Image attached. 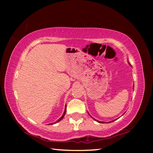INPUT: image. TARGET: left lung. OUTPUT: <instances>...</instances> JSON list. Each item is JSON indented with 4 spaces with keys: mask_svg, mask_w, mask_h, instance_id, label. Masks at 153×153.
I'll use <instances>...</instances> for the list:
<instances>
[{
    "mask_svg": "<svg viewBox=\"0 0 153 153\" xmlns=\"http://www.w3.org/2000/svg\"><path fill=\"white\" fill-rule=\"evenodd\" d=\"M101 123H102V122H101ZM102 123H103V122H102Z\"/></svg>",
    "mask_w": 153,
    "mask_h": 153,
    "instance_id": "obj_1",
    "label": "left lung"
}]
</instances>
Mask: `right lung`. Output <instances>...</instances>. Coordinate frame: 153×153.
<instances>
[{"label": "right lung", "mask_w": 153, "mask_h": 153, "mask_svg": "<svg viewBox=\"0 0 153 153\" xmlns=\"http://www.w3.org/2000/svg\"><path fill=\"white\" fill-rule=\"evenodd\" d=\"M65 113H66V107H65V111H64V113H63V116H62V117L59 119V120H58V121H56V122H59V121H60L63 118V117H64V115H65Z\"/></svg>", "instance_id": "1"}]
</instances>
